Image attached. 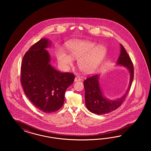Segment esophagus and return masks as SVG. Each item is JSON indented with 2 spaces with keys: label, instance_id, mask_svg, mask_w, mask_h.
<instances>
[{
  "label": "esophagus",
  "instance_id": "esophagus-1",
  "mask_svg": "<svg viewBox=\"0 0 151 151\" xmlns=\"http://www.w3.org/2000/svg\"><path fill=\"white\" fill-rule=\"evenodd\" d=\"M81 80V78H78V77H76L75 78V81L77 82V81H80Z\"/></svg>",
  "mask_w": 151,
  "mask_h": 151
}]
</instances>
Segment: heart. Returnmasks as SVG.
Returning a JSON list of instances; mask_svg holds the SVG:
<instances>
[{
  "label": "heart",
  "mask_w": 151,
  "mask_h": 151,
  "mask_svg": "<svg viewBox=\"0 0 151 151\" xmlns=\"http://www.w3.org/2000/svg\"><path fill=\"white\" fill-rule=\"evenodd\" d=\"M70 56L78 59L79 68L86 73H92L100 66L107 54L105 46L99 45L94 42L86 40H74L68 45ZM60 63L64 65L72 64L73 60L64 53L58 55Z\"/></svg>",
  "instance_id": "1"
}]
</instances>
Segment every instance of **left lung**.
I'll return each instance as SVG.
<instances>
[{
    "instance_id": "1",
    "label": "left lung",
    "mask_w": 151,
    "mask_h": 151,
    "mask_svg": "<svg viewBox=\"0 0 151 151\" xmlns=\"http://www.w3.org/2000/svg\"><path fill=\"white\" fill-rule=\"evenodd\" d=\"M117 64L126 67L130 73L128 89L121 98L114 100L106 98L101 90L99 75L87 78L83 81L85 91V105L87 109L93 114H106L117 109L123 104L128 94L134 78V68L131 58L122 44H121V54Z\"/></svg>"
}]
</instances>
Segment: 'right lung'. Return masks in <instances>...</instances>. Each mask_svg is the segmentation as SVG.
<instances>
[{"label":"right lung","mask_w":151,"mask_h":151,"mask_svg":"<svg viewBox=\"0 0 151 151\" xmlns=\"http://www.w3.org/2000/svg\"><path fill=\"white\" fill-rule=\"evenodd\" d=\"M50 46L46 39L32 46L24 56L20 76L29 100L37 109L47 114L63 106L65 91L75 78L73 73H61L50 64V55L45 49Z\"/></svg>","instance_id":"add662e5"}]
</instances>
